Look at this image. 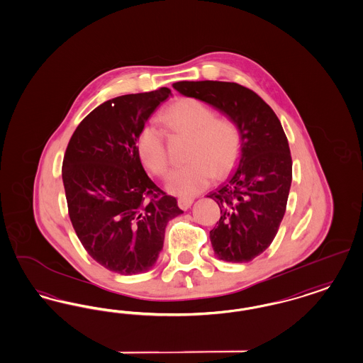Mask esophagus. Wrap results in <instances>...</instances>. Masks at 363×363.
<instances>
[{
	"label": "esophagus",
	"instance_id": "1",
	"mask_svg": "<svg viewBox=\"0 0 363 363\" xmlns=\"http://www.w3.org/2000/svg\"><path fill=\"white\" fill-rule=\"evenodd\" d=\"M193 203V199H186V197H181L178 199V206L182 209V211H186Z\"/></svg>",
	"mask_w": 363,
	"mask_h": 363
}]
</instances>
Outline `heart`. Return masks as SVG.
I'll return each instance as SVG.
<instances>
[{
    "instance_id": "heart-1",
    "label": "heart",
    "mask_w": 363,
    "mask_h": 363,
    "mask_svg": "<svg viewBox=\"0 0 363 363\" xmlns=\"http://www.w3.org/2000/svg\"><path fill=\"white\" fill-rule=\"evenodd\" d=\"M166 130L188 135L185 162L174 167L166 188L177 196L190 197L233 170L240 152V130L231 118L216 117L212 108L194 99H181L160 115ZM140 160L151 174L162 177L169 167L164 133L155 124H145L136 138Z\"/></svg>"
}]
</instances>
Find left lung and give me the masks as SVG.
<instances>
[{"label":"left lung","instance_id":"obj_1","mask_svg":"<svg viewBox=\"0 0 363 363\" xmlns=\"http://www.w3.org/2000/svg\"><path fill=\"white\" fill-rule=\"evenodd\" d=\"M173 87L212 105L240 130L239 166L208 196L218 203L221 215L209 238L218 259L252 261L272 245L286 211L291 184L286 135L274 111L239 84L181 81Z\"/></svg>","mask_w":363,"mask_h":363}]
</instances>
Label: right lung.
<instances>
[{"label":"right lung","mask_w":363,"mask_h":363,"mask_svg":"<svg viewBox=\"0 0 363 363\" xmlns=\"http://www.w3.org/2000/svg\"><path fill=\"white\" fill-rule=\"evenodd\" d=\"M172 90L125 94L91 111L67 145L62 179L74 231L87 254L123 276L148 272L167 223L181 215L147 175L136 138Z\"/></svg>","instance_id":"add662e5"}]
</instances>
